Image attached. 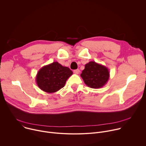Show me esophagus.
Returning <instances> with one entry per match:
<instances>
[{"label": "esophagus", "instance_id": "34e87169", "mask_svg": "<svg viewBox=\"0 0 146 146\" xmlns=\"http://www.w3.org/2000/svg\"><path fill=\"white\" fill-rule=\"evenodd\" d=\"M80 70L79 69H76V70H74V71H73V72H74V73H75V74H78L79 73H80Z\"/></svg>", "mask_w": 146, "mask_h": 146}]
</instances>
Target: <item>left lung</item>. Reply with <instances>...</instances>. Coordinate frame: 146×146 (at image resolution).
Instances as JSON below:
<instances>
[{
    "mask_svg": "<svg viewBox=\"0 0 146 146\" xmlns=\"http://www.w3.org/2000/svg\"><path fill=\"white\" fill-rule=\"evenodd\" d=\"M80 76L88 87L97 89L103 87L108 82L110 72L106 66L90 61L86 64Z\"/></svg>",
    "mask_w": 146,
    "mask_h": 146,
    "instance_id": "obj_1",
    "label": "left lung"
}]
</instances>
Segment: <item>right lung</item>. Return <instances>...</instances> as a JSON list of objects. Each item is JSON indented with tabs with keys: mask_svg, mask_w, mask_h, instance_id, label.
Instances as JSON below:
<instances>
[{
	"mask_svg": "<svg viewBox=\"0 0 146 146\" xmlns=\"http://www.w3.org/2000/svg\"><path fill=\"white\" fill-rule=\"evenodd\" d=\"M73 72L68 67L63 66L58 62L41 68L36 77L37 85L42 91L54 93L63 88Z\"/></svg>",
	"mask_w": 146,
	"mask_h": 146,
	"instance_id": "right-lung-1",
	"label": "right lung"
}]
</instances>
